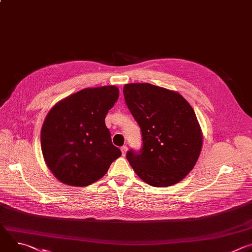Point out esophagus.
Returning a JSON list of instances; mask_svg holds the SVG:
<instances>
[{
	"label": "esophagus",
	"mask_w": 252,
	"mask_h": 252,
	"mask_svg": "<svg viewBox=\"0 0 252 252\" xmlns=\"http://www.w3.org/2000/svg\"><path fill=\"white\" fill-rule=\"evenodd\" d=\"M121 151H122V154H123V156H126V151H127V147H126V146H123V147L121 148Z\"/></svg>",
	"instance_id": "esophagus-1"
}]
</instances>
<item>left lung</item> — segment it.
Listing matches in <instances>:
<instances>
[{"mask_svg":"<svg viewBox=\"0 0 252 252\" xmlns=\"http://www.w3.org/2000/svg\"><path fill=\"white\" fill-rule=\"evenodd\" d=\"M126 103L141 130L140 152L126 158L143 182L156 188L173 186L195 165L202 132L189 101L177 92L151 84H126Z\"/></svg>","mask_w":252,"mask_h":252,"instance_id":"8db88e82","label":"left lung"}]
</instances>
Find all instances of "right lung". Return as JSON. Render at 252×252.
Returning a JSON list of instances; mask_svg holds the SVG:
<instances>
[{"mask_svg":"<svg viewBox=\"0 0 252 252\" xmlns=\"http://www.w3.org/2000/svg\"><path fill=\"white\" fill-rule=\"evenodd\" d=\"M119 94L116 86L84 89L57 102L47 115L41 130L42 153L61 183L90 186L122 156L104 123Z\"/></svg>","mask_w":252,"mask_h":252,"instance_id":"1","label":"right lung"}]
</instances>
